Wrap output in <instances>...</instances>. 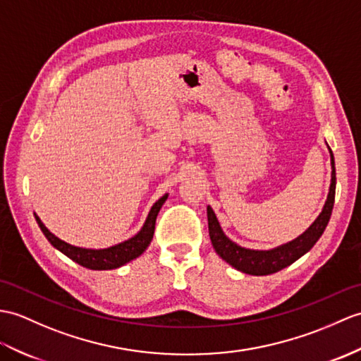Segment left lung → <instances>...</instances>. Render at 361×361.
I'll return each mask as SVG.
<instances>
[{"label": "left lung", "instance_id": "obj_1", "mask_svg": "<svg viewBox=\"0 0 361 361\" xmlns=\"http://www.w3.org/2000/svg\"><path fill=\"white\" fill-rule=\"evenodd\" d=\"M331 152V166H332V173H331V188L328 200L323 206L322 214L317 216V220L309 226L306 232L301 233L300 237L292 240L286 245H281L279 247H274L269 250H254V249H246L238 246L237 243H233L228 237L224 235L221 226L216 220V215L212 211L211 206H207V223H209V237H211L212 246L215 252L219 254L226 263H229L232 267H235L237 271H241L249 275H269L275 274L284 267H288L297 259L305 255L309 249H311L318 238L322 237L324 232L326 226L329 223L332 207H334V200H335V161H334V154Z\"/></svg>", "mask_w": 361, "mask_h": 361}]
</instances>
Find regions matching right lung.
I'll return each instance as SVG.
<instances>
[{"instance_id":"1","label":"right lung","mask_w":361,"mask_h":361,"mask_svg":"<svg viewBox=\"0 0 361 361\" xmlns=\"http://www.w3.org/2000/svg\"><path fill=\"white\" fill-rule=\"evenodd\" d=\"M167 200V194L163 195L160 200L150 209V212L147 215V219L142 224L141 231L133 235L132 238L126 240L123 243H118V245L106 247V249H86V247H78V246H72L69 243H66L55 237L52 232H50L43 221L39 220V216L37 214L35 220L39 226V229L43 231L44 237L49 240L50 245H52L55 249L60 250L66 257H69L73 259L75 263H78L82 267H87V269L92 271H109V269H116L126 263L132 262L137 257H140L147 246L150 245V241L154 238V231H155V221H157V215L160 212L161 206L164 204V201Z\"/></svg>"}]
</instances>
